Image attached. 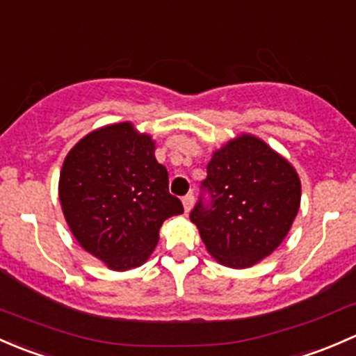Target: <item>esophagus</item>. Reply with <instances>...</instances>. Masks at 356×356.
<instances>
[{"instance_id":"1","label":"esophagus","mask_w":356,"mask_h":356,"mask_svg":"<svg viewBox=\"0 0 356 356\" xmlns=\"http://www.w3.org/2000/svg\"><path fill=\"white\" fill-rule=\"evenodd\" d=\"M182 204H184V210L189 211L193 208V204H195V195L193 193H189V195H186L184 198H182Z\"/></svg>"}]
</instances>
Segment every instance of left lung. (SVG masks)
<instances>
[{"mask_svg":"<svg viewBox=\"0 0 356 356\" xmlns=\"http://www.w3.org/2000/svg\"><path fill=\"white\" fill-rule=\"evenodd\" d=\"M201 191L189 218L208 253L218 264L246 268L288 236L300 210L301 182L286 158L243 134L213 153Z\"/></svg>","mask_w":356,"mask_h":356,"instance_id":"obj_1","label":"left lung"}]
</instances>
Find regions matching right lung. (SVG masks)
Instances as JSON below:
<instances>
[{"instance_id": "1", "label": "right lung", "mask_w": 356, "mask_h": 356, "mask_svg": "<svg viewBox=\"0 0 356 356\" xmlns=\"http://www.w3.org/2000/svg\"><path fill=\"white\" fill-rule=\"evenodd\" d=\"M58 195L74 238L111 270L145 264L161 224L184 211L168 193L155 141L131 122L96 129L68 152Z\"/></svg>"}]
</instances>
